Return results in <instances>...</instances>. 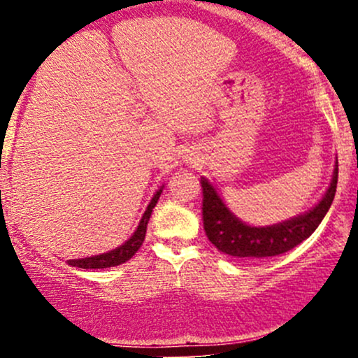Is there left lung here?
Masks as SVG:
<instances>
[{
  "label": "left lung",
  "mask_w": 358,
  "mask_h": 358,
  "mask_svg": "<svg viewBox=\"0 0 358 358\" xmlns=\"http://www.w3.org/2000/svg\"><path fill=\"white\" fill-rule=\"evenodd\" d=\"M336 182H338V159L335 162V170L327 192L311 210L279 224L256 227L234 215L231 208L222 200L217 188L202 176L200 183L203 190L202 213L205 234L220 252L232 257L264 259L285 254L308 239L322 224L323 217L327 215L335 199Z\"/></svg>",
  "instance_id": "left-lung-1"
}]
</instances>
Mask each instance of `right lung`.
Masks as SVG:
<instances>
[{
    "instance_id": "right-lung-1",
    "label": "right lung",
    "mask_w": 358,
    "mask_h": 358,
    "mask_svg": "<svg viewBox=\"0 0 358 358\" xmlns=\"http://www.w3.org/2000/svg\"><path fill=\"white\" fill-rule=\"evenodd\" d=\"M163 187L159 188L158 192L155 193L151 202L148 203L145 213H143L141 220H139V225L134 231L133 236L127 239L124 244H121L119 248L109 250V252L99 254V256H90V257H82V259H69V264L73 266V268H80V269H104V268H113V266H119L122 262L129 261L134 254L138 252V249L141 248L143 241L146 237V229H148V222H150L151 212L158 203L159 195H162Z\"/></svg>"
}]
</instances>
